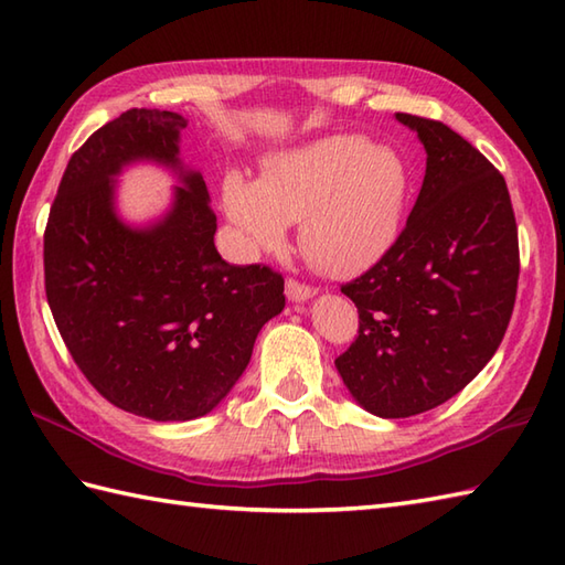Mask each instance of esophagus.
<instances>
[{"instance_id": "obj_1", "label": "esophagus", "mask_w": 565, "mask_h": 565, "mask_svg": "<svg viewBox=\"0 0 565 565\" xmlns=\"http://www.w3.org/2000/svg\"><path fill=\"white\" fill-rule=\"evenodd\" d=\"M316 294L318 291L313 289V286H306L296 279L286 281V298H289L291 303H303V301H308V298H313Z\"/></svg>"}]
</instances>
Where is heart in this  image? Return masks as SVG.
<instances>
[{
  "instance_id": "heart-1",
  "label": "heart",
  "mask_w": 565,
  "mask_h": 565,
  "mask_svg": "<svg viewBox=\"0 0 565 565\" xmlns=\"http://www.w3.org/2000/svg\"><path fill=\"white\" fill-rule=\"evenodd\" d=\"M413 172L393 148L338 134L264 160L262 177L227 172L223 209L243 255L284 245L298 225L303 255L332 276H356L388 255L401 237Z\"/></svg>"
}]
</instances>
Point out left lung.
I'll return each mask as SVG.
<instances>
[{"mask_svg": "<svg viewBox=\"0 0 565 565\" xmlns=\"http://www.w3.org/2000/svg\"><path fill=\"white\" fill-rule=\"evenodd\" d=\"M427 152L405 231L344 284L359 334L334 359L352 398L395 419L431 411L471 383L505 338L520 245L505 179L449 126L395 114Z\"/></svg>", "mask_w": 565, "mask_h": 565, "instance_id": "left-lung-1", "label": "left lung"}]
</instances>
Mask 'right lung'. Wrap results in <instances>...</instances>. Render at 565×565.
<instances>
[{"label":"right lung","mask_w":565,"mask_h":565,"mask_svg":"<svg viewBox=\"0 0 565 565\" xmlns=\"http://www.w3.org/2000/svg\"><path fill=\"white\" fill-rule=\"evenodd\" d=\"M184 128L182 114L160 109L102 126L70 158L43 235L47 306L72 359L106 401L154 423L218 407L286 306L281 274L215 249L206 182L179 158ZM138 161L180 182L146 226L115 209V179Z\"/></svg>","instance_id":"right-lung-1"}]
</instances>
